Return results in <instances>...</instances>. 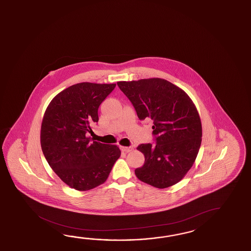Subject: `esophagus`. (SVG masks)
<instances>
[{
    "instance_id": "34e87169",
    "label": "esophagus",
    "mask_w": 251,
    "mask_h": 251,
    "mask_svg": "<svg viewBox=\"0 0 251 251\" xmlns=\"http://www.w3.org/2000/svg\"><path fill=\"white\" fill-rule=\"evenodd\" d=\"M121 149V151H125V152H130L131 151H133V147H126V146H121L120 147Z\"/></svg>"
}]
</instances>
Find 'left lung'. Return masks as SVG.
I'll return each mask as SVG.
<instances>
[{
  "label": "left lung",
  "instance_id": "obj_1",
  "mask_svg": "<svg viewBox=\"0 0 251 251\" xmlns=\"http://www.w3.org/2000/svg\"><path fill=\"white\" fill-rule=\"evenodd\" d=\"M140 120H151L156 144H141L143 167L135 169L142 182L158 189L172 186L185 176L201 144V121L195 104L176 85L162 78L120 81Z\"/></svg>",
  "mask_w": 251,
  "mask_h": 251
}]
</instances>
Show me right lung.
I'll return each mask as SVG.
<instances>
[{"instance_id": "obj_1", "label": "right lung", "mask_w": 251, "mask_h": 251, "mask_svg": "<svg viewBox=\"0 0 251 251\" xmlns=\"http://www.w3.org/2000/svg\"><path fill=\"white\" fill-rule=\"evenodd\" d=\"M116 84L79 83L57 94L45 110L41 147L50 167L70 188L89 191L108 179L121 155L117 145L91 142L98 108Z\"/></svg>"}]
</instances>
